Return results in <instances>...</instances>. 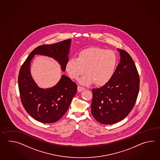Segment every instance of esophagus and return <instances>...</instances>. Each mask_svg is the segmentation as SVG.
Listing matches in <instances>:
<instances>
[{
    "label": "esophagus",
    "mask_w": 160,
    "mask_h": 160,
    "mask_svg": "<svg viewBox=\"0 0 160 160\" xmlns=\"http://www.w3.org/2000/svg\"><path fill=\"white\" fill-rule=\"evenodd\" d=\"M78 91L79 92H82V91H83L84 89H85V88H83V87H82V86H78Z\"/></svg>",
    "instance_id": "34e87169"
}]
</instances>
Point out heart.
Wrapping results in <instances>:
<instances>
[{
    "label": "heart",
    "instance_id": "1",
    "mask_svg": "<svg viewBox=\"0 0 160 160\" xmlns=\"http://www.w3.org/2000/svg\"><path fill=\"white\" fill-rule=\"evenodd\" d=\"M118 59L116 53L110 50L92 47L79 51L77 57L69 58L65 70L72 79H77L85 71L87 72L79 82L88 85L94 82L102 86L112 79L116 72Z\"/></svg>",
    "mask_w": 160,
    "mask_h": 160
}]
</instances>
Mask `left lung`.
I'll list each match as a JSON object with an SVG mask.
<instances>
[{"label":"left lung","instance_id":"1","mask_svg":"<svg viewBox=\"0 0 160 160\" xmlns=\"http://www.w3.org/2000/svg\"><path fill=\"white\" fill-rule=\"evenodd\" d=\"M118 50L120 62L112 79L106 85L92 90V115L105 125L124 119L133 109L139 92V74L133 59L128 52Z\"/></svg>","mask_w":160,"mask_h":160}]
</instances>
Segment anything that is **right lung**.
<instances>
[{
    "label": "right lung",
    "instance_id": "obj_1",
    "mask_svg": "<svg viewBox=\"0 0 160 160\" xmlns=\"http://www.w3.org/2000/svg\"><path fill=\"white\" fill-rule=\"evenodd\" d=\"M72 39L55 44H43L31 52L21 66L18 86L21 102L26 111L33 118L42 123H54L61 119L68 110L77 93V85L65 75L51 88H40L31 75L30 63L34 55H46L56 59L65 70Z\"/></svg>",
    "mask_w": 160,
    "mask_h": 160
}]
</instances>
